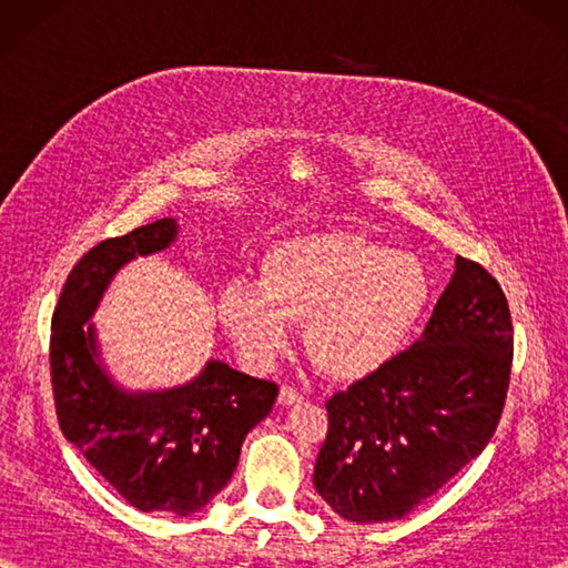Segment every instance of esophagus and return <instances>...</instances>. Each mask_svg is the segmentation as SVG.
Wrapping results in <instances>:
<instances>
[{"mask_svg":"<svg viewBox=\"0 0 568 568\" xmlns=\"http://www.w3.org/2000/svg\"><path fill=\"white\" fill-rule=\"evenodd\" d=\"M277 400H281V405H293L303 400V393L291 388V385H283L281 393H277Z\"/></svg>","mask_w":568,"mask_h":568,"instance_id":"esophagus-1","label":"esophagus"}]
</instances>
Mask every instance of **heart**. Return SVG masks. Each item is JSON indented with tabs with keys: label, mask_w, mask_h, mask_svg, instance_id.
I'll return each mask as SVG.
<instances>
[{
	"label": "heart",
	"mask_w": 568,
	"mask_h": 568,
	"mask_svg": "<svg viewBox=\"0 0 568 568\" xmlns=\"http://www.w3.org/2000/svg\"><path fill=\"white\" fill-rule=\"evenodd\" d=\"M432 297L427 265L356 232H310L263 253L258 283L232 281L216 300L224 332L263 366L303 324L312 364L332 381H358L400 352Z\"/></svg>",
	"instance_id": "1"
}]
</instances>
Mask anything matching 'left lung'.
Instances as JSON below:
<instances>
[{"mask_svg": "<svg viewBox=\"0 0 568 568\" xmlns=\"http://www.w3.org/2000/svg\"><path fill=\"white\" fill-rule=\"evenodd\" d=\"M513 366L510 307L484 265L456 256L422 339L327 400L315 488L356 525L400 520L486 449Z\"/></svg>", "mask_w": 568, "mask_h": 568, "instance_id": "8db88e82", "label": "left lung"}]
</instances>
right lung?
Returning <instances> with one entry per match:
<instances>
[{
	"label": "right lung",
	"mask_w": 568,
	"mask_h": 568,
	"mask_svg": "<svg viewBox=\"0 0 568 568\" xmlns=\"http://www.w3.org/2000/svg\"><path fill=\"white\" fill-rule=\"evenodd\" d=\"M175 236V220H159L84 253L55 305L48 361L65 439L129 505L185 517L229 484L246 434L273 409L277 385L222 361L159 393H126L106 376L94 327L83 324L124 263L168 248Z\"/></svg>",
	"instance_id": "add662e5"
}]
</instances>
